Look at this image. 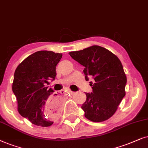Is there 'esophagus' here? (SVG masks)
Here are the masks:
<instances>
[{
	"instance_id": "34e87169",
	"label": "esophagus",
	"mask_w": 148,
	"mask_h": 148,
	"mask_svg": "<svg viewBox=\"0 0 148 148\" xmlns=\"http://www.w3.org/2000/svg\"><path fill=\"white\" fill-rule=\"evenodd\" d=\"M64 91H66V92H68V93H73V92L72 91V90H70V89H66V90H64Z\"/></svg>"
}]
</instances>
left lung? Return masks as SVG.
<instances>
[{"instance_id": "obj_1", "label": "left lung", "mask_w": 148, "mask_h": 148, "mask_svg": "<svg viewBox=\"0 0 148 148\" xmlns=\"http://www.w3.org/2000/svg\"><path fill=\"white\" fill-rule=\"evenodd\" d=\"M69 54L84 67L86 80L90 76L95 80L90 82L92 90L86 92V101L81 106L84 116L97 123L109 119L125 95L127 76L121 62L109 50L97 45Z\"/></svg>"}]
</instances>
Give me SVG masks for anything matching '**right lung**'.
<instances>
[{"label":"right lung","instance_id":"right-lung-1","mask_svg":"<svg viewBox=\"0 0 148 148\" xmlns=\"http://www.w3.org/2000/svg\"><path fill=\"white\" fill-rule=\"evenodd\" d=\"M62 58V53L37 51L25 59L15 71L12 90L18 112L35 125L49 127L60 116L61 97L45 84L56 79V66Z\"/></svg>","mask_w":148,"mask_h":148}]
</instances>
